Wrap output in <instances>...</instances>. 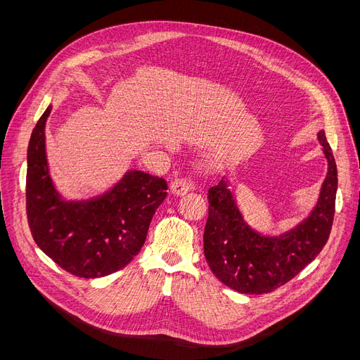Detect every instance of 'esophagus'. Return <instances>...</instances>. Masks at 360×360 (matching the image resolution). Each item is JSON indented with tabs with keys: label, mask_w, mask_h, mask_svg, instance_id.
<instances>
[{
	"label": "esophagus",
	"mask_w": 360,
	"mask_h": 360,
	"mask_svg": "<svg viewBox=\"0 0 360 360\" xmlns=\"http://www.w3.org/2000/svg\"><path fill=\"white\" fill-rule=\"evenodd\" d=\"M194 184L186 181L184 178H178V179H174L172 182H170V191H172L174 195L176 197H182L185 194H188L190 191L194 190Z\"/></svg>",
	"instance_id": "1"
}]
</instances>
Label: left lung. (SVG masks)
Instances as JSON below:
<instances>
[{
    "instance_id": "obj_1",
    "label": "left lung",
    "mask_w": 360,
    "mask_h": 360,
    "mask_svg": "<svg viewBox=\"0 0 360 360\" xmlns=\"http://www.w3.org/2000/svg\"><path fill=\"white\" fill-rule=\"evenodd\" d=\"M328 170L311 214L290 231L262 235L243 219L229 181L209 190L204 255L213 274L228 288L247 295L270 293L304 270L328 240L335 207L337 166L326 132H318Z\"/></svg>"
}]
</instances>
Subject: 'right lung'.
Segmentation results:
<instances>
[{"label": "right lung", "instance_id": "1", "mask_svg": "<svg viewBox=\"0 0 360 360\" xmlns=\"http://www.w3.org/2000/svg\"><path fill=\"white\" fill-rule=\"evenodd\" d=\"M37 121L27 147L26 210L32 236L49 258L72 276L105 277L140 252L158 207L167 193L163 178L128 170L110 190L89 200L56 191L46 159L45 125Z\"/></svg>", "mask_w": 360, "mask_h": 360}]
</instances>
